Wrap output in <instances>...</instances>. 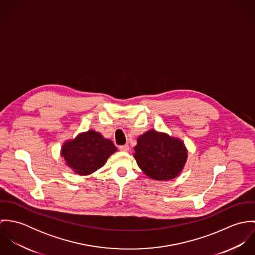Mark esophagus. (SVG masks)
Segmentation results:
<instances>
[{
  "label": "esophagus",
  "mask_w": 255,
  "mask_h": 255,
  "mask_svg": "<svg viewBox=\"0 0 255 255\" xmlns=\"http://www.w3.org/2000/svg\"><path fill=\"white\" fill-rule=\"evenodd\" d=\"M120 150L121 151H128L129 150V146L128 145V144H125V145H121L120 146Z\"/></svg>",
  "instance_id": "obj_1"
}]
</instances>
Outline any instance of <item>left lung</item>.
I'll return each instance as SVG.
<instances>
[{
    "instance_id": "8db88e82",
    "label": "left lung",
    "mask_w": 255,
    "mask_h": 255,
    "mask_svg": "<svg viewBox=\"0 0 255 255\" xmlns=\"http://www.w3.org/2000/svg\"><path fill=\"white\" fill-rule=\"evenodd\" d=\"M134 158L146 176L156 181H168L178 177L187 158L180 139L154 129L137 138Z\"/></svg>"
}]
</instances>
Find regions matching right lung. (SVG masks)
Returning <instances> with one entry per match:
<instances>
[{
    "instance_id": "1",
    "label": "right lung",
    "mask_w": 255,
    "mask_h": 255,
    "mask_svg": "<svg viewBox=\"0 0 255 255\" xmlns=\"http://www.w3.org/2000/svg\"><path fill=\"white\" fill-rule=\"evenodd\" d=\"M116 151L113 141L91 129L67 141L61 154L75 174L85 176L100 169Z\"/></svg>"
}]
</instances>
